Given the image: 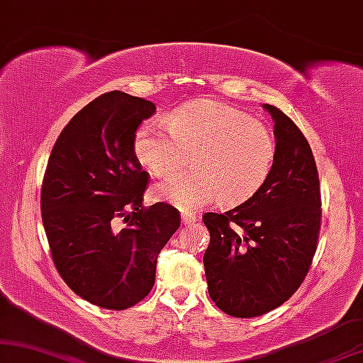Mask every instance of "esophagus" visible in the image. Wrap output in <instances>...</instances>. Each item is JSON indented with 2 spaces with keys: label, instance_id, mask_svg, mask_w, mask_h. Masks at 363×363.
Listing matches in <instances>:
<instances>
[{
  "label": "esophagus",
  "instance_id": "obj_1",
  "mask_svg": "<svg viewBox=\"0 0 363 363\" xmlns=\"http://www.w3.org/2000/svg\"><path fill=\"white\" fill-rule=\"evenodd\" d=\"M197 221V216L192 214V213H182L181 214V223L182 224H192Z\"/></svg>",
  "mask_w": 363,
  "mask_h": 363
}]
</instances>
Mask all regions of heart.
<instances>
[{"label":"heart","instance_id":"obj_1","mask_svg":"<svg viewBox=\"0 0 363 363\" xmlns=\"http://www.w3.org/2000/svg\"><path fill=\"white\" fill-rule=\"evenodd\" d=\"M134 154L154 177L174 176L194 154V172L154 187L159 201L182 211L251 197L273 169L277 142L269 128L233 105L201 100L169 113L167 127L147 122L137 130Z\"/></svg>","mask_w":363,"mask_h":363}]
</instances>
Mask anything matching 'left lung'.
Wrapping results in <instances>:
<instances>
[{"label": "left lung", "instance_id": "left-lung-1", "mask_svg": "<svg viewBox=\"0 0 363 363\" xmlns=\"http://www.w3.org/2000/svg\"><path fill=\"white\" fill-rule=\"evenodd\" d=\"M277 155L264 184L226 213H206L204 269L211 300L224 313H268L300 288L313 259L322 219L320 182L305 135L273 105Z\"/></svg>", "mask_w": 363, "mask_h": 363}]
</instances>
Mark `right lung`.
<instances>
[{"instance_id":"add662e5","label":"right lung","mask_w":363,"mask_h":363,"mask_svg":"<svg viewBox=\"0 0 363 363\" xmlns=\"http://www.w3.org/2000/svg\"><path fill=\"white\" fill-rule=\"evenodd\" d=\"M149 100L113 90L67 123L41 186V219L60 277L107 310L144 300L157 256L177 231L179 211L142 208L147 172L134 154L135 130L152 117Z\"/></svg>"}]
</instances>
